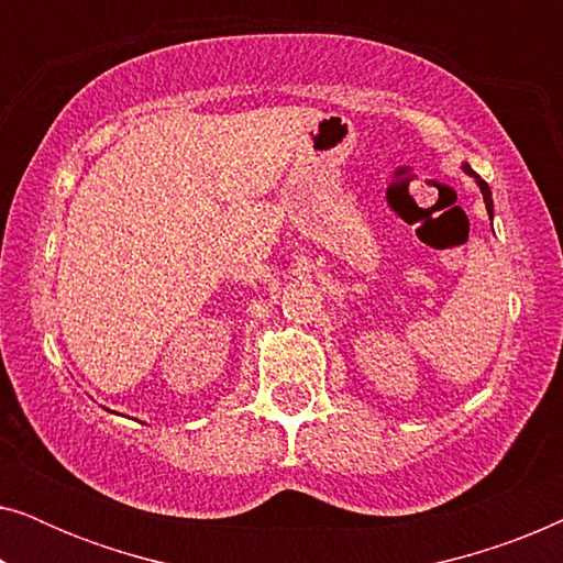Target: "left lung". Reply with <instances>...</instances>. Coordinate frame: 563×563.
I'll return each mask as SVG.
<instances>
[{"instance_id":"8db88e82","label":"left lung","mask_w":563,"mask_h":563,"mask_svg":"<svg viewBox=\"0 0 563 563\" xmlns=\"http://www.w3.org/2000/svg\"><path fill=\"white\" fill-rule=\"evenodd\" d=\"M464 172L472 174L474 179H476V184H479V189H482V195H484V205H487V212H489V218H492V191H489V184L484 181V179H479V176L472 172V166H464Z\"/></svg>"}]
</instances>
